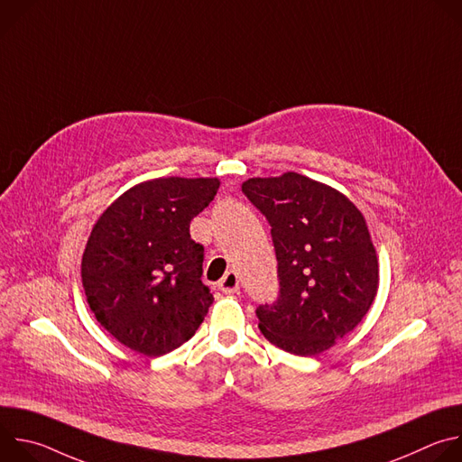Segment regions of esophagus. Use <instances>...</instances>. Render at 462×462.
I'll use <instances>...</instances> for the list:
<instances>
[{"instance_id": "obj_1", "label": "esophagus", "mask_w": 462, "mask_h": 462, "mask_svg": "<svg viewBox=\"0 0 462 462\" xmlns=\"http://www.w3.org/2000/svg\"><path fill=\"white\" fill-rule=\"evenodd\" d=\"M219 289L225 292V294H234L239 291V278L236 273H226L225 278L219 282Z\"/></svg>"}]
</instances>
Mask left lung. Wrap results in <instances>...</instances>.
Returning <instances> with one entry per match:
<instances>
[{
  "label": "left lung",
  "mask_w": 462,
  "mask_h": 462,
  "mask_svg": "<svg viewBox=\"0 0 462 462\" xmlns=\"http://www.w3.org/2000/svg\"><path fill=\"white\" fill-rule=\"evenodd\" d=\"M243 191L273 226L280 298L261 305L259 331L276 347L316 356L349 335L378 291L365 217L337 188L287 171L252 177Z\"/></svg>",
  "instance_id": "left-lung-1"
}]
</instances>
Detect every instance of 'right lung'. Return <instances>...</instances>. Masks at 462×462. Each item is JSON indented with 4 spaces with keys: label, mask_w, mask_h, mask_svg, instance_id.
I'll return each mask as SVG.
<instances>
[{
    "label": "right lung",
    "mask_w": 462,
    "mask_h": 462,
    "mask_svg": "<svg viewBox=\"0 0 462 462\" xmlns=\"http://www.w3.org/2000/svg\"><path fill=\"white\" fill-rule=\"evenodd\" d=\"M217 177H159L125 189L95 223L82 255L89 309L122 346L150 358L189 340L214 301L203 285V245L191 219Z\"/></svg>",
    "instance_id": "1"
}]
</instances>
